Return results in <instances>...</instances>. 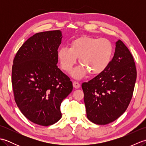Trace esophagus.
I'll list each match as a JSON object with an SVG mask.
<instances>
[{"label":"esophagus","instance_id":"obj_1","mask_svg":"<svg viewBox=\"0 0 146 146\" xmlns=\"http://www.w3.org/2000/svg\"><path fill=\"white\" fill-rule=\"evenodd\" d=\"M73 87L75 88H78L80 87V85L78 82H73Z\"/></svg>","mask_w":146,"mask_h":146}]
</instances>
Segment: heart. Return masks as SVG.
<instances>
[{
  "label": "heart",
  "mask_w": 146,
  "mask_h": 146,
  "mask_svg": "<svg viewBox=\"0 0 146 146\" xmlns=\"http://www.w3.org/2000/svg\"><path fill=\"white\" fill-rule=\"evenodd\" d=\"M113 54V46L105 38L82 36L73 40L69 48H61L58 51L61 67L69 72L75 64L76 58L82 65L74 70L71 75L80 79L89 72L90 75L100 74L109 66Z\"/></svg>",
  "instance_id": "1"
}]
</instances>
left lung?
Wrapping results in <instances>:
<instances>
[{
  "label": "left lung",
  "mask_w": 146,
  "mask_h": 146,
  "mask_svg": "<svg viewBox=\"0 0 146 146\" xmlns=\"http://www.w3.org/2000/svg\"><path fill=\"white\" fill-rule=\"evenodd\" d=\"M136 78L134 58L123 42L118 40L109 66L82 85L88 120L106 125L122 115L132 99Z\"/></svg>",
  "instance_id": "8db88e82"
}]
</instances>
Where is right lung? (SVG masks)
<instances>
[{"mask_svg":"<svg viewBox=\"0 0 146 146\" xmlns=\"http://www.w3.org/2000/svg\"><path fill=\"white\" fill-rule=\"evenodd\" d=\"M60 30L35 34L17 52L12 68L14 99L32 122L48 126L61 118L62 101L73 90L69 77L57 66Z\"/></svg>","mask_w":146,"mask_h":146,"instance_id":"right-lung-1","label":"right lung"}]
</instances>
